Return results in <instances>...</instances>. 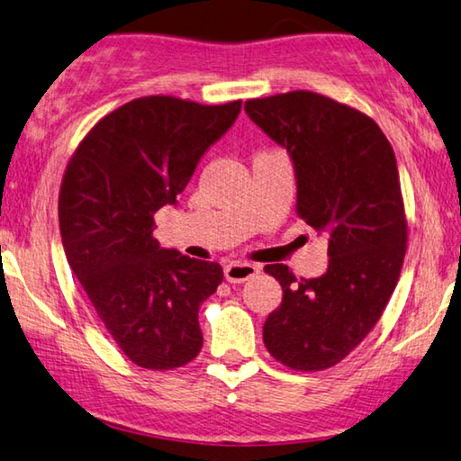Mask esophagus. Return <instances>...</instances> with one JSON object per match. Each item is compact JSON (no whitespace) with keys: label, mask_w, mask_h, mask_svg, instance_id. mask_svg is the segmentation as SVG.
<instances>
[{"label":"esophagus","mask_w":461,"mask_h":461,"mask_svg":"<svg viewBox=\"0 0 461 461\" xmlns=\"http://www.w3.org/2000/svg\"><path fill=\"white\" fill-rule=\"evenodd\" d=\"M259 274V267L253 266V263L245 261H230L229 266H224V277L230 284H243L249 277H255Z\"/></svg>","instance_id":"esophagus-1"}]
</instances>
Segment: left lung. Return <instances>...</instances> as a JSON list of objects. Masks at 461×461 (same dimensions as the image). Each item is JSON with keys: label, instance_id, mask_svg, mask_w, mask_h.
Returning <instances> with one entry per match:
<instances>
[{"label": "left lung", "instance_id": "1", "mask_svg": "<svg viewBox=\"0 0 461 461\" xmlns=\"http://www.w3.org/2000/svg\"><path fill=\"white\" fill-rule=\"evenodd\" d=\"M245 112L290 153L296 212L329 237L330 258L312 280L266 266L284 298L263 343L285 367L321 372L369 335L401 277L409 222L394 150L364 112L304 89L249 100Z\"/></svg>", "mask_w": 461, "mask_h": 461}]
</instances>
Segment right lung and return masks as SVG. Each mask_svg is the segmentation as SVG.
I'll list each match as a JSON object with an SVG mask.
<instances>
[{
    "mask_svg": "<svg viewBox=\"0 0 461 461\" xmlns=\"http://www.w3.org/2000/svg\"><path fill=\"white\" fill-rule=\"evenodd\" d=\"M240 100L203 105L145 95L105 114L75 149L59 192L67 261L124 356L176 369L203 343L198 312L222 282L214 261L161 249L155 214L176 203Z\"/></svg>",
    "mask_w": 461,
    "mask_h": 461,
    "instance_id": "add662e5",
    "label": "right lung"
}]
</instances>
